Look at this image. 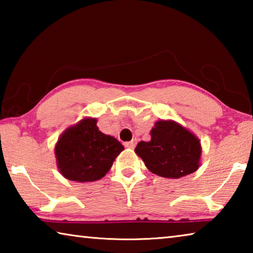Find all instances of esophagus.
<instances>
[{
	"instance_id": "obj_1",
	"label": "esophagus",
	"mask_w": 253,
	"mask_h": 253,
	"mask_svg": "<svg viewBox=\"0 0 253 253\" xmlns=\"http://www.w3.org/2000/svg\"><path fill=\"white\" fill-rule=\"evenodd\" d=\"M135 145H136L135 140H130V142L125 143V147H127V148H134Z\"/></svg>"
}]
</instances>
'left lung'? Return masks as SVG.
<instances>
[{"label":"left lung","instance_id":"1","mask_svg":"<svg viewBox=\"0 0 253 253\" xmlns=\"http://www.w3.org/2000/svg\"><path fill=\"white\" fill-rule=\"evenodd\" d=\"M135 153L152 173L179 178L199 169L202 148L198 137L176 122L158 121L151 130V140L139 142Z\"/></svg>","mask_w":253,"mask_h":253}]
</instances>
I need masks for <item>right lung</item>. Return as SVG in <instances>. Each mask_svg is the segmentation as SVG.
I'll return each instance as SVG.
<instances>
[{
	"instance_id": "right-lung-1",
	"label": "right lung",
	"mask_w": 253,
	"mask_h": 253,
	"mask_svg": "<svg viewBox=\"0 0 253 253\" xmlns=\"http://www.w3.org/2000/svg\"><path fill=\"white\" fill-rule=\"evenodd\" d=\"M124 146L97 127L96 118H84L62 132L54 147L63 176L76 182H93L108 173Z\"/></svg>"
}]
</instances>
